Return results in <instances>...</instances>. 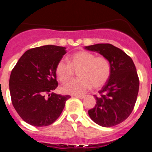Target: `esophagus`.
<instances>
[{"label": "esophagus", "mask_w": 152, "mask_h": 152, "mask_svg": "<svg viewBox=\"0 0 152 152\" xmlns=\"http://www.w3.org/2000/svg\"><path fill=\"white\" fill-rule=\"evenodd\" d=\"M75 96L79 98V99H84V96H80V95H75Z\"/></svg>", "instance_id": "obj_1"}]
</instances>
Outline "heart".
<instances>
[{
    "label": "heart",
    "instance_id": "heart-1",
    "mask_svg": "<svg viewBox=\"0 0 152 152\" xmlns=\"http://www.w3.org/2000/svg\"><path fill=\"white\" fill-rule=\"evenodd\" d=\"M69 63L60 60L56 65L58 79L63 84L68 83L77 72V80L71 81L62 88L65 94L80 95L91 88H99L107 82L111 75V64L107 58L96 57L92 52L82 51L68 58Z\"/></svg>",
    "mask_w": 152,
    "mask_h": 152
}]
</instances>
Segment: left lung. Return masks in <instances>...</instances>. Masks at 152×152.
Masks as SVG:
<instances>
[{"mask_svg": "<svg viewBox=\"0 0 152 152\" xmlns=\"http://www.w3.org/2000/svg\"><path fill=\"white\" fill-rule=\"evenodd\" d=\"M100 53L111 64V75L106 84L95 95L96 105L88 110L93 121L103 127L121 123L133 110L138 96L139 79L135 64L123 50L109 43L85 46Z\"/></svg>", "mask_w": 152, "mask_h": 152, "instance_id": "1", "label": "left lung"}]
</instances>
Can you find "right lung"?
Masks as SVG:
<instances>
[{"mask_svg": "<svg viewBox=\"0 0 152 152\" xmlns=\"http://www.w3.org/2000/svg\"><path fill=\"white\" fill-rule=\"evenodd\" d=\"M64 47L43 45L29 49L10 74L9 87L13 106L23 120L47 126L59 117L71 96L52 92L58 87L56 68L66 53ZM45 94H49L48 97Z\"/></svg>", "mask_w": 152, "mask_h": 152, "instance_id": "obj_1", "label": "right lung"}]
</instances>
